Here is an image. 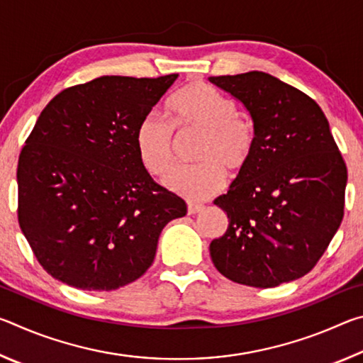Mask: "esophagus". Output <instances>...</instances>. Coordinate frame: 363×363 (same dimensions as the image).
<instances>
[{"label":"esophagus","instance_id":"1","mask_svg":"<svg viewBox=\"0 0 363 363\" xmlns=\"http://www.w3.org/2000/svg\"><path fill=\"white\" fill-rule=\"evenodd\" d=\"M203 210H205L203 205H199V203H189L187 205V213L189 214H196V213H200Z\"/></svg>","mask_w":363,"mask_h":363}]
</instances>
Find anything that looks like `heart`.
Instances as JSON below:
<instances>
[{
  "label": "heart",
  "instance_id": "obj_1",
  "mask_svg": "<svg viewBox=\"0 0 363 363\" xmlns=\"http://www.w3.org/2000/svg\"><path fill=\"white\" fill-rule=\"evenodd\" d=\"M169 126L147 115L136 130V150L147 173L164 177L176 164V138L201 134L195 160L200 164L174 171L167 187L189 200H205L225 187L227 171H243L256 147V130L229 96L205 83L182 88L167 104ZM175 133L173 135L172 133Z\"/></svg>",
  "mask_w": 363,
  "mask_h": 363
}]
</instances>
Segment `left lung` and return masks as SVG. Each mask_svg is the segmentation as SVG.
I'll use <instances>...</instances> for the list:
<instances>
[{"instance_id": "1", "label": "left lung", "mask_w": 363, "mask_h": 363, "mask_svg": "<svg viewBox=\"0 0 363 363\" xmlns=\"http://www.w3.org/2000/svg\"><path fill=\"white\" fill-rule=\"evenodd\" d=\"M243 102L256 130L248 167L214 205L229 227L210 245L235 284L272 288L314 269L344 216L347 168L318 104L269 73L211 77Z\"/></svg>"}]
</instances>
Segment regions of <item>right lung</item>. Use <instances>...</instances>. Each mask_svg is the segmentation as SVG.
<instances>
[{
    "label": "right lung",
    "mask_w": 363,
    "mask_h": 363,
    "mask_svg": "<svg viewBox=\"0 0 363 363\" xmlns=\"http://www.w3.org/2000/svg\"><path fill=\"white\" fill-rule=\"evenodd\" d=\"M101 77L70 86L36 120L17 164V219L49 275L88 291L138 280L187 205L139 162L136 130L176 82Z\"/></svg>",
    "instance_id": "obj_1"
}]
</instances>
